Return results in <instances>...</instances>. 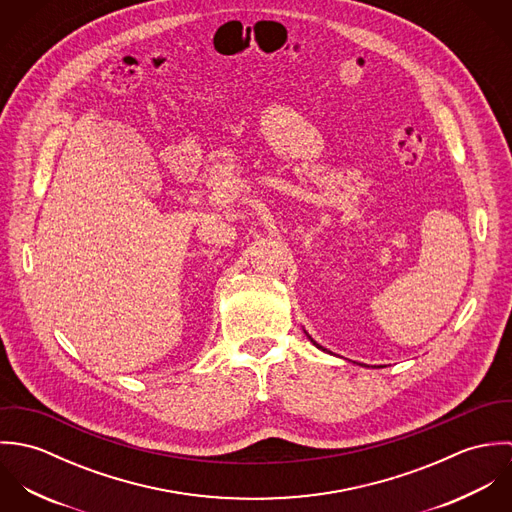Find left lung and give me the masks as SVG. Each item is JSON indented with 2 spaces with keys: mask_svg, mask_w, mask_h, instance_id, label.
Returning <instances> with one entry per match:
<instances>
[{
  "mask_svg": "<svg viewBox=\"0 0 512 512\" xmlns=\"http://www.w3.org/2000/svg\"><path fill=\"white\" fill-rule=\"evenodd\" d=\"M317 347H319V345H317ZM319 349H321V347H319Z\"/></svg>",
  "mask_w": 512,
  "mask_h": 512,
  "instance_id": "1",
  "label": "left lung"
}]
</instances>
